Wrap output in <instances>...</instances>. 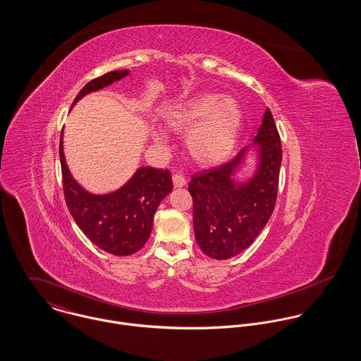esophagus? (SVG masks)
I'll list each match as a JSON object with an SVG mask.
<instances>
[{
	"instance_id": "obj_1",
	"label": "esophagus",
	"mask_w": 361,
	"mask_h": 361,
	"mask_svg": "<svg viewBox=\"0 0 361 361\" xmlns=\"http://www.w3.org/2000/svg\"><path fill=\"white\" fill-rule=\"evenodd\" d=\"M172 182H173V186H175V188H183V186L186 185V179H185L183 175H180V173H175V175L172 176Z\"/></svg>"
}]
</instances>
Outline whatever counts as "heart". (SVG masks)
<instances>
[{"mask_svg":"<svg viewBox=\"0 0 361 361\" xmlns=\"http://www.w3.org/2000/svg\"><path fill=\"white\" fill-rule=\"evenodd\" d=\"M242 109L236 100L218 94H203L168 111L165 122L173 132H186V146L190 157L202 165H215L232 153L242 128ZM157 143H165L166 136L155 132Z\"/></svg>","mask_w":361,"mask_h":361,"instance_id":"heart-1","label":"heart"}]
</instances>
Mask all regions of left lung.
Wrapping results in <instances>:
<instances>
[{
  "label": "left lung",
  "mask_w": 361,
  "mask_h": 361,
  "mask_svg": "<svg viewBox=\"0 0 361 361\" xmlns=\"http://www.w3.org/2000/svg\"><path fill=\"white\" fill-rule=\"evenodd\" d=\"M253 142L258 149V165L247 182L236 183L233 176L249 147L219 166L195 173L189 182L195 236L208 257L228 259L246 250L275 208L282 146L269 108Z\"/></svg>",
  "instance_id": "8db88e82"
}]
</instances>
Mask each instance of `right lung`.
<instances>
[{"instance_id": "1", "label": "right lung", "mask_w": 361, "mask_h": 361, "mask_svg": "<svg viewBox=\"0 0 361 361\" xmlns=\"http://www.w3.org/2000/svg\"><path fill=\"white\" fill-rule=\"evenodd\" d=\"M129 71H112L90 80L76 96L73 104L92 92L128 76ZM63 133V132H62ZM59 140L63 196L69 212L82 232L104 252L114 256H130L139 252L150 238L155 211L162 199L172 192L168 169L139 168L116 192L92 195L71 175Z\"/></svg>"}]
</instances>
